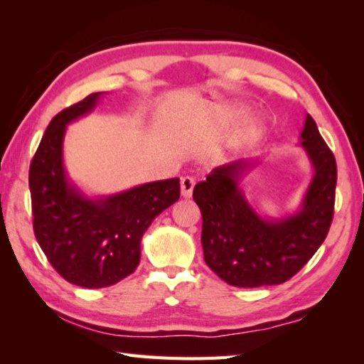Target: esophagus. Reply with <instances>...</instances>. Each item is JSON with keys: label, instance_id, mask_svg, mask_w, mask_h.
Segmentation results:
<instances>
[{"label": "esophagus", "instance_id": "1", "mask_svg": "<svg viewBox=\"0 0 364 364\" xmlns=\"http://www.w3.org/2000/svg\"><path fill=\"white\" fill-rule=\"evenodd\" d=\"M194 178L193 176H183L181 178V196L183 197H191L193 194V189H194Z\"/></svg>", "mask_w": 364, "mask_h": 364}]
</instances>
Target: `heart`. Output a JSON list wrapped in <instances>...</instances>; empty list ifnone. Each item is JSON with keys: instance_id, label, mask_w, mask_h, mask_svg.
Segmentation results:
<instances>
[{"instance_id": "obj_1", "label": "heart", "mask_w": 364, "mask_h": 364, "mask_svg": "<svg viewBox=\"0 0 364 364\" xmlns=\"http://www.w3.org/2000/svg\"><path fill=\"white\" fill-rule=\"evenodd\" d=\"M234 114H242L245 112L244 107H234ZM264 132V120L260 115H254L245 119L239 128L234 133L232 136V147L234 149H244V147H249L255 144L258 139L262 138Z\"/></svg>"}]
</instances>
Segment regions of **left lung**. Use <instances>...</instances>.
<instances>
[{
	"mask_svg": "<svg viewBox=\"0 0 364 364\" xmlns=\"http://www.w3.org/2000/svg\"><path fill=\"white\" fill-rule=\"evenodd\" d=\"M299 146L313 167L300 207L286 217H267L250 204L242 178L260 159L221 165L194 186L202 213L204 260L215 274L237 287L282 284L315 255L332 223L337 167L315 120L305 117Z\"/></svg>",
	"mask_w": 364,
	"mask_h": 364,
	"instance_id": "obj_1",
	"label": "left lung"
}]
</instances>
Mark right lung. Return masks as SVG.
I'll use <instances>...</instances> for the list:
<instances>
[{
    "instance_id": "right-lung-1",
    "label": "right lung",
    "mask_w": 364,
    "mask_h": 364,
    "mask_svg": "<svg viewBox=\"0 0 364 364\" xmlns=\"http://www.w3.org/2000/svg\"><path fill=\"white\" fill-rule=\"evenodd\" d=\"M104 93L86 96L49 122L30 164L33 231L54 269L72 284L100 289L132 274L154 218L180 199V178L122 193L88 196L64 165L67 125L93 112Z\"/></svg>"
}]
</instances>
